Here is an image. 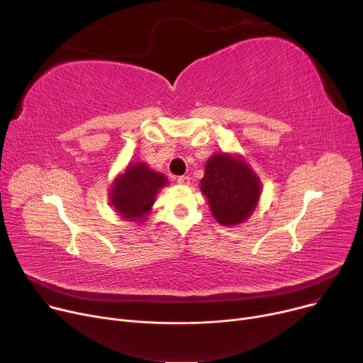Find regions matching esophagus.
<instances>
[{"label": "esophagus", "instance_id": "esophagus-1", "mask_svg": "<svg viewBox=\"0 0 363 363\" xmlns=\"http://www.w3.org/2000/svg\"><path fill=\"white\" fill-rule=\"evenodd\" d=\"M177 182L179 184V185H189V182H191V178H189V177H179L178 179H177Z\"/></svg>", "mask_w": 363, "mask_h": 363}]
</instances>
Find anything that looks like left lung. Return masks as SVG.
I'll return each instance as SVG.
<instances>
[{
    "label": "left lung",
    "mask_w": 363,
    "mask_h": 363,
    "mask_svg": "<svg viewBox=\"0 0 363 363\" xmlns=\"http://www.w3.org/2000/svg\"><path fill=\"white\" fill-rule=\"evenodd\" d=\"M200 189L215 219L220 225L234 226L256 211L262 182L241 155L216 152L206 163Z\"/></svg>",
    "instance_id": "1"
}]
</instances>
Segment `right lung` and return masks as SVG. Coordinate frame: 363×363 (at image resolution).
<instances>
[{
  "mask_svg": "<svg viewBox=\"0 0 363 363\" xmlns=\"http://www.w3.org/2000/svg\"><path fill=\"white\" fill-rule=\"evenodd\" d=\"M167 184V178L160 172L150 169L147 163H129L111 182L110 206L123 220L143 225L151 212L157 193Z\"/></svg>",
  "mask_w": 363,
  "mask_h": 363,
  "instance_id": "1",
  "label": "right lung"
}]
</instances>
